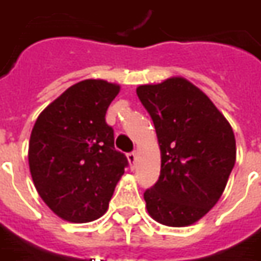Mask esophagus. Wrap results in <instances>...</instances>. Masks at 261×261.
Listing matches in <instances>:
<instances>
[{"mask_svg": "<svg viewBox=\"0 0 261 261\" xmlns=\"http://www.w3.org/2000/svg\"><path fill=\"white\" fill-rule=\"evenodd\" d=\"M127 158H128V161H130L131 165H136V160H137V154L136 151H131L127 154Z\"/></svg>", "mask_w": 261, "mask_h": 261, "instance_id": "esophagus-1", "label": "esophagus"}]
</instances>
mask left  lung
Here are the masks:
<instances>
[{"mask_svg": "<svg viewBox=\"0 0 261 261\" xmlns=\"http://www.w3.org/2000/svg\"><path fill=\"white\" fill-rule=\"evenodd\" d=\"M155 127L161 174L144 192L148 213L182 227L205 216L223 194L236 161L230 124L205 93L182 77L137 87Z\"/></svg>", "mask_w": 261, "mask_h": 261, "instance_id": "8db88e82", "label": "left lung"}]
</instances>
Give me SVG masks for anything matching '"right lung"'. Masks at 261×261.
Segmentation results:
<instances>
[{
	"label": "right lung",
	"instance_id": "right-lung-1",
	"mask_svg": "<svg viewBox=\"0 0 261 261\" xmlns=\"http://www.w3.org/2000/svg\"><path fill=\"white\" fill-rule=\"evenodd\" d=\"M118 92L120 86L106 80L79 82L50 103L32 128L31 175L43 202L62 219H99L128 167L106 121Z\"/></svg>",
	"mask_w": 261,
	"mask_h": 261
}]
</instances>
